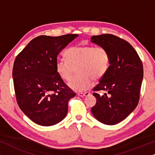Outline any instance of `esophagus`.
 <instances>
[{"mask_svg": "<svg viewBox=\"0 0 155 155\" xmlns=\"http://www.w3.org/2000/svg\"><path fill=\"white\" fill-rule=\"evenodd\" d=\"M90 94V92H84V93H78V96L81 97H87Z\"/></svg>", "mask_w": 155, "mask_h": 155, "instance_id": "esophagus-1", "label": "esophagus"}]
</instances>
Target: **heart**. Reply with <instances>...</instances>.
Instances as JSON below:
<instances>
[{"label": "heart", "mask_w": 155, "mask_h": 155, "mask_svg": "<svg viewBox=\"0 0 155 155\" xmlns=\"http://www.w3.org/2000/svg\"><path fill=\"white\" fill-rule=\"evenodd\" d=\"M65 59L56 62V70L63 80L68 81L75 69L78 75L68 82L71 90L82 92L93 85V79L100 80L109 69V54L104 47L92 46H73L65 52Z\"/></svg>", "instance_id": "heart-1"}]
</instances>
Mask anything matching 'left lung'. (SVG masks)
Listing matches in <instances>:
<instances>
[{
  "mask_svg": "<svg viewBox=\"0 0 155 155\" xmlns=\"http://www.w3.org/2000/svg\"><path fill=\"white\" fill-rule=\"evenodd\" d=\"M91 41L106 48L109 54V69L93 89L97 102L91 111L99 122L116 125L128 117L138 104L143 78V63L134 48L116 36H93ZM99 91L106 93L101 96L96 93Z\"/></svg>",
  "mask_w": 155,
  "mask_h": 155,
  "instance_id": "left-lung-1",
  "label": "left lung"
}]
</instances>
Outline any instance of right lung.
Returning <instances> with one entry per match:
<instances>
[{"instance_id":"add662e5","label":"right lung","mask_w":155,"mask_h":155,"mask_svg":"<svg viewBox=\"0 0 155 155\" xmlns=\"http://www.w3.org/2000/svg\"><path fill=\"white\" fill-rule=\"evenodd\" d=\"M78 35L39 36L16 57L12 78L16 99L23 113L35 124L54 126L68 113L75 93L56 70L57 56Z\"/></svg>"}]
</instances>
